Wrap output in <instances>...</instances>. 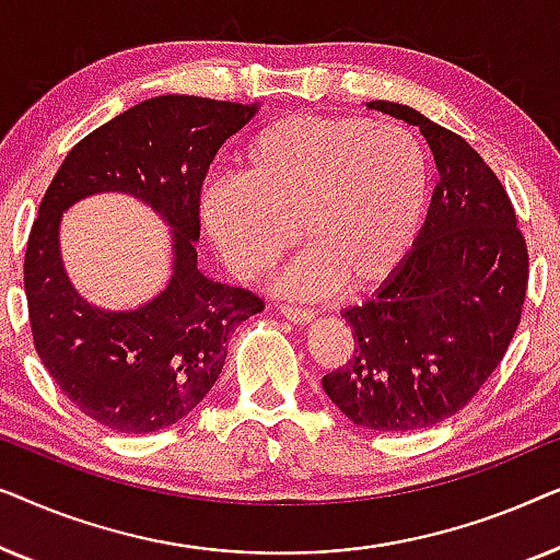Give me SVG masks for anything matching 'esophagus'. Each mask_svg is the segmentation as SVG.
Here are the masks:
<instances>
[{
    "mask_svg": "<svg viewBox=\"0 0 560 560\" xmlns=\"http://www.w3.org/2000/svg\"><path fill=\"white\" fill-rule=\"evenodd\" d=\"M280 313L293 324H311L313 316H316L311 308H301V305H280Z\"/></svg>",
    "mask_w": 560,
    "mask_h": 560,
    "instance_id": "esophagus-1",
    "label": "esophagus"
}]
</instances>
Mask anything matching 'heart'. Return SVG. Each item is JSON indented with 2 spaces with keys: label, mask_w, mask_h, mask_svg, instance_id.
Segmentation results:
<instances>
[{
  "label": "heart",
  "mask_w": 560,
  "mask_h": 560,
  "mask_svg": "<svg viewBox=\"0 0 560 560\" xmlns=\"http://www.w3.org/2000/svg\"><path fill=\"white\" fill-rule=\"evenodd\" d=\"M431 163L410 129L362 117H282L236 152V178L201 188L203 229L242 280L265 275L295 242L308 252L280 288L362 293L410 255L423 226Z\"/></svg>",
  "instance_id": "1"
}]
</instances>
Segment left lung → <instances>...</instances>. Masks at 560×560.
<instances>
[{"instance_id": "1", "label": "left lung", "mask_w": 560, "mask_h": 560, "mask_svg": "<svg viewBox=\"0 0 560 560\" xmlns=\"http://www.w3.org/2000/svg\"><path fill=\"white\" fill-rule=\"evenodd\" d=\"M366 106L418 127L441 180L405 262L341 313L354 351L324 389L354 425L418 431L466 408L502 362L523 316L527 244L508 190L464 137L405 104Z\"/></svg>"}]
</instances>
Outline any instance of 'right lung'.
<instances>
[{
  "instance_id": "right-lung-1",
  "label": "right lung",
  "mask_w": 560,
  "mask_h": 560,
  "mask_svg": "<svg viewBox=\"0 0 560 560\" xmlns=\"http://www.w3.org/2000/svg\"><path fill=\"white\" fill-rule=\"evenodd\" d=\"M257 104L167 94L83 137L45 190L25 252L35 351L60 393L117 433H152L186 418L226 362V339L265 308L252 290L198 270L203 178ZM94 192H127L174 229V275L135 312H102L74 293L57 247L62 211Z\"/></svg>"
}]
</instances>
